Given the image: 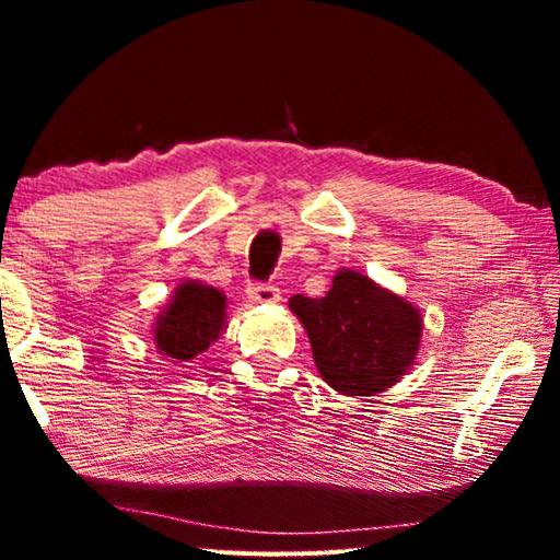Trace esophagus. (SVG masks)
Instances as JSON below:
<instances>
[{
    "label": "esophagus",
    "mask_w": 560,
    "mask_h": 560,
    "mask_svg": "<svg viewBox=\"0 0 560 560\" xmlns=\"http://www.w3.org/2000/svg\"><path fill=\"white\" fill-rule=\"evenodd\" d=\"M246 296H249L252 303H261V306H271V303H277L281 299L279 289L269 287V283H257V287H249L246 289Z\"/></svg>",
    "instance_id": "obj_1"
}]
</instances>
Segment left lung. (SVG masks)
Instances as JSON below:
<instances>
[{
  "label": "left lung",
  "mask_w": 560,
  "mask_h": 560,
  "mask_svg": "<svg viewBox=\"0 0 560 560\" xmlns=\"http://www.w3.org/2000/svg\"><path fill=\"white\" fill-rule=\"evenodd\" d=\"M314 363L340 395L373 397L412 371L422 346L420 308L355 269H338L324 299L291 296Z\"/></svg>",
  "instance_id": "left-lung-1"
}]
</instances>
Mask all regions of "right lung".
<instances>
[{
  "label": "right lung",
  "mask_w": 560,
  "mask_h": 560,
  "mask_svg": "<svg viewBox=\"0 0 560 560\" xmlns=\"http://www.w3.org/2000/svg\"><path fill=\"white\" fill-rule=\"evenodd\" d=\"M226 328L224 291L197 279L179 281L155 316L153 343L167 363L183 365L217 343Z\"/></svg>",
  "instance_id": "add662e5"
}]
</instances>
